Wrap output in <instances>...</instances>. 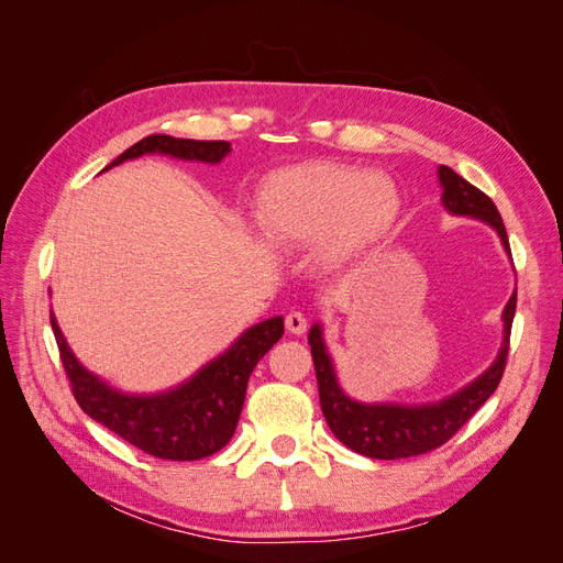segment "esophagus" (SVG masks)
<instances>
[{
	"label": "esophagus",
	"mask_w": 563,
	"mask_h": 563,
	"mask_svg": "<svg viewBox=\"0 0 563 563\" xmlns=\"http://www.w3.org/2000/svg\"><path fill=\"white\" fill-rule=\"evenodd\" d=\"M286 329H288V333H294V335H302L305 331H308V319H305V314L302 312H298V310H291L286 314Z\"/></svg>",
	"instance_id": "esophagus-1"
}]
</instances>
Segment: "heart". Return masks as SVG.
I'll use <instances>...</instances> for the list:
<instances>
[{
  "label": "heart",
  "mask_w": 563,
  "mask_h": 563,
  "mask_svg": "<svg viewBox=\"0 0 563 563\" xmlns=\"http://www.w3.org/2000/svg\"><path fill=\"white\" fill-rule=\"evenodd\" d=\"M399 211L397 187L383 174L314 162L277 172L263 185L258 220L272 242L310 244L323 234V255L343 261L383 234Z\"/></svg>",
  "instance_id": "1"
}]
</instances>
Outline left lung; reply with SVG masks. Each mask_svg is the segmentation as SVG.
Masks as SVG:
<instances>
[{
    "mask_svg": "<svg viewBox=\"0 0 563 563\" xmlns=\"http://www.w3.org/2000/svg\"><path fill=\"white\" fill-rule=\"evenodd\" d=\"M439 180L444 185L441 201L455 216H472L488 223L500 234L503 246L509 253L507 230L496 203L479 187H474L465 178H460L453 168L439 166ZM517 310V294H512L505 305V338L498 360L484 371L479 378L463 387L455 395L437 404L401 406V404H360L350 399L338 385L333 362L323 345L321 327L314 323L308 335L312 347V362L319 385V401L323 418H327L331 432L343 444L356 453L376 460H397L430 453L463 428V424L479 411L486 399L496 391L507 364L509 333H512V319Z\"/></svg>",
    "mask_w": 563,
    "mask_h": 563,
    "instance_id": "1",
    "label": "left lung"
}]
</instances>
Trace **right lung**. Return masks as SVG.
I'll use <instances>...</instances> for the list:
<instances>
[{"label": "right lung", "instance_id": "1", "mask_svg": "<svg viewBox=\"0 0 563 563\" xmlns=\"http://www.w3.org/2000/svg\"><path fill=\"white\" fill-rule=\"evenodd\" d=\"M147 152L218 164L230 152V143L190 141L155 133L124 150L103 172L126 159L147 155ZM51 329L56 335L65 376L70 380L81 411L143 453L183 463V460L209 457L232 439L242 416L251 373L267 350L284 335V319L272 317L255 323L225 354L203 366L195 378L152 397L122 395L98 380V376L84 368L73 350L67 347L54 314H51Z\"/></svg>", "mask_w": 563, "mask_h": 563}]
</instances>
